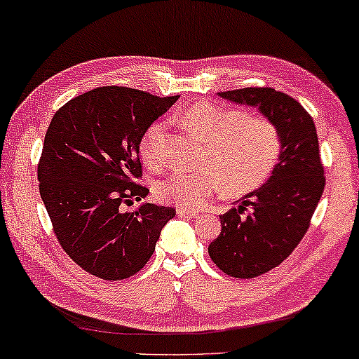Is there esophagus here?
Wrapping results in <instances>:
<instances>
[{"mask_svg":"<svg viewBox=\"0 0 359 359\" xmlns=\"http://www.w3.org/2000/svg\"><path fill=\"white\" fill-rule=\"evenodd\" d=\"M178 216H181V218H198L200 213L191 210H184V208H178Z\"/></svg>","mask_w":359,"mask_h":359,"instance_id":"34e87169","label":"esophagus"}]
</instances>
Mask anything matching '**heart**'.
<instances>
[{"label": "heart", "instance_id": "heart-1", "mask_svg": "<svg viewBox=\"0 0 359 359\" xmlns=\"http://www.w3.org/2000/svg\"><path fill=\"white\" fill-rule=\"evenodd\" d=\"M176 119L206 146L200 159L201 170L172 171L156 184V198L168 205L200 210L223 189L234 196L255 191L273 175L281 158V133L271 119L261 114L196 103ZM165 136L163 121L153 123L141 136V159L151 170L165 165Z\"/></svg>", "mask_w": 359, "mask_h": 359}]
</instances>
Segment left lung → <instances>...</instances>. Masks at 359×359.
Returning a JSON list of instances; mask_svg holds the SVG:
<instances>
[{
    "instance_id": "obj_1",
    "label": "left lung",
    "mask_w": 359,
    "mask_h": 359,
    "mask_svg": "<svg viewBox=\"0 0 359 359\" xmlns=\"http://www.w3.org/2000/svg\"><path fill=\"white\" fill-rule=\"evenodd\" d=\"M258 108L281 133V158L259 189L221 215V233L208 253L221 271L250 280L281 264L306 234L325 189L316 126L294 98L273 88L218 93Z\"/></svg>"
}]
</instances>
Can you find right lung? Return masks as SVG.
I'll return each mask as SVG.
<instances>
[{
  "label": "right lung",
  "instance_id": "1",
  "mask_svg": "<svg viewBox=\"0 0 359 359\" xmlns=\"http://www.w3.org/2000/svg\"><path fill=\"white\" fill-rule=\"evenodd\" d=\"M180 96L125 86L96 88L53 116L38 163L39 194L53 231L79 268L106 281L126 280L151 258L176 211L144 203L140 141Z\"/></svg>",
  "mask_w": 359,
  "mask_h": 359
}]
</instances>
